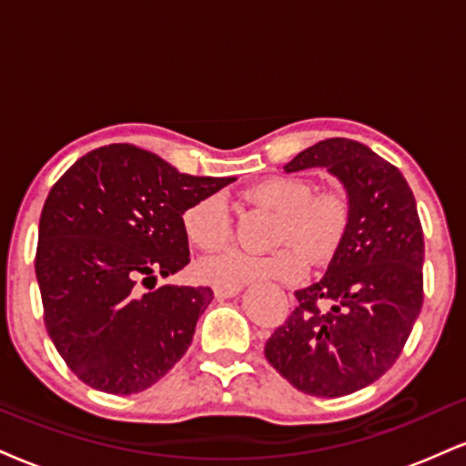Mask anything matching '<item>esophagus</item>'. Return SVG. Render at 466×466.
I'll list each match as a JSON object with an SVG mask.
<instances>
[{"mask_svg": "<svg viewBox=\"0 0 466 466\" xmlns=\"http://www.w3.org/2000/svg\"><path fill=\"white\" fill-rule=\"evenodd\" d=\"M238 293H240V287H221V284H217L215 287L217 299H229V297H234Z\"/></svg>", "mask_w": 466, "mask_h": 466, "instance_id": "obj_1", "label": "esophagus"}]
</instances>
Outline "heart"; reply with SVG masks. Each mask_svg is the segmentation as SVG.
Wrapping results in <instances>:
<instances>
[{
	"label": "heart",
	"mask_w": 466,
	"mask_h": 466,
	"mask_svg": "<svg viewBox=\"0 0 466 466\" xmlns=\"http://www.w3.org/2000/svg\"><path fill=\"white\" fill-rule=\"evenodd\" d=\"M254 204L279 212L273 245H284L268 254L228 249L208 256L198 265L201 279L221 287H240L256 279L295 282L310 265H323L343 245L350 229L351 206L343 190H315L310 179L273 176L245 190ZM184 234L195 248L221 249L232 234L226 201L208 195L190 204L182 215Z\"/></svg>",
	"instance_id": "heart-1"
}]
</instances>
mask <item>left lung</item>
I'll return each instance as SVG.
<instances>
[{
    "instance_id": "1",
    "label": "left lung",
    "mask_w": 466,
    "mask_h": 466,
    "mask_svg": "<svg viewBox=\"0 0 466 466\" xmlns=\"http://www.w3.org/2000/svg\"><path fill=\"white\" fill-rule=\"evenodd\" d=\"M312 167L345 187L350 229L325 276L295 290L297 308L265 356L301 393L343 397L382 378L412 332L423 306V229L406 177L367 145L325 138L284 171Z\"/></svg>"
}]
</instances>
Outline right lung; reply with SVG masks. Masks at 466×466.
Wrapping results in <instances>:
<instances>
[{"instance_id":"add662e5","label":"right lung","mask_w":466,"mask_h":466,"mask_svg":"<svg viewBox=\"0 0 466 466\" xmlns=\"http://www.w3.org/2000/svg\"><path fill=\"white\" fill-rule=\"evenodd\" d=\"M234 179L179 173L151 151L115 143L88 151L54 184L35 268L49 339L84 384L141 393L187 354L215 295L154 289L156 273L188 265L184 210ZM149 281V291L137 289Z\"/></svg>"}]
</instances>
